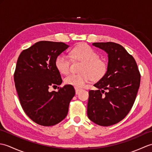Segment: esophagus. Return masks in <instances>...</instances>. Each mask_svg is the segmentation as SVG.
<instances>
[{
	"mask_svg": "<svg viewBox=\"0 0 152 152\" xmlns=\"http://www.w3.org/2000/svg\"><path fill=\"white\" fill-rule=\"evenodd\" d=\"M81 91V89H78V88H75V91H76V94H78L79 92Z\"/></svg>",
	"mask_w": 152,
	"mask_h": 152,
	"instance_id": "34e87169",
	"label": "esophagus"
}]
</instances>
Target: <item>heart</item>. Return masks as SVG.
I'll return each mask as SVG.
<instances>
[{
  "mask_svg": "<svg viewBox=\"0 0 152 152\" xmlns=\"http://www.w3.org/2000/svg\"><path fill=\"white\" fill-rule=\"evenodd\" d=\"M70 56L74 59L82 61L81 74H71L64 79L66 84L75 88H82L93 78L96 80L101 79L107 70V63L99 58V55L88 44H82L70 51ZM56 66L61 74H67L70 72V59L66 54L61 53L56 59Z\"/></svg>",
  "mask_w": 152,
  "mask_h": 152,
  "instance_id": "1",
  "label": "heart"
}]
</instances>
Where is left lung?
Wrapping results in <instances>:
<instances>
[{"mask_svg": "<svg viewBox=\"0 0 152 152\" xmlns=\"http://www.w3.org/2000/svg\"><path fill=\"white\" fill-rule=\"evenodd\" d=\"M93 46L108 54L105 75L90 90L88 116L101 126L121 121L133 106L139 89L140 74L136 61L121 45L114 42H95Z\"/></svg>", "mask_w": 152, "mask_h": 152, "instance_id": "8db88e82", "label": "left lung"}]
</instances>
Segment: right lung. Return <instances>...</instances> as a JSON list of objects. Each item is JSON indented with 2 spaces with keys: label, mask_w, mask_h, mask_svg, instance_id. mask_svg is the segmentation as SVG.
Here are the masks:
<instances>
[{
  "label": "right lung",
  "mask_w": 152,
  "mask_h": 152,
  "mask_svg": "<svg viewBox=\"0 0 152 152\" xmlns=\"http://www.w3.org/2000/svg\"><path fill=\"white\" fill-rule=\"evenodd\" d=\"M63 42L40 41L19 55L14 72L15 86L21 105L28 117L37 124L51 126L65 118L75 95L74 87L64 86L58 92L51 86L62 83L56 59L66 50Z\"/></svg>",
  "instance_id": "right-lung-1"
}]
</instances>
